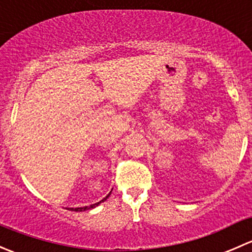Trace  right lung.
Returning a JSON list of instances; mask_svg holds the SVG:
<instances>
[{
	"label": "right lung",
	"mask_w": 252,
	"mask_h": 252,
	"mask_svg": "<svg viewBox=\"0 0 252 252\" xmlns=\"http://www.w3.org/2000/svg\"><path fill=\"white\" fill-rule=\"evenodd\" d=\"M110 196V194L107 195V196L105 197V199H102L101 200L100 202H97V204H94V205H90V206H85V207H75V208H68V210H70V211H75V212H83V211H86V210H91V208H94V207H96V206L97 205H100L101 202H103L105 201V200H107V197Z\"/></svg>",
	"instance_id": "1"
}]
</instances>
